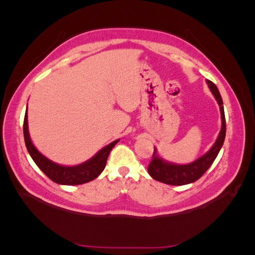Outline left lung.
<instances>
[{"label":"left lung","instance_id":"obj_1","mask_svg":"<svg viewBox=\"0 0 255 255\" xmlns=\"http://www.w3.org/2000/svg\"><path fill=\"white\" fill-rule=\"evenodd\" d=\"M208 84V88L211 93L217 101L220 115H221V129L218 134V138L216 140L207 152L200 156L197 160H195L188 164H176L173 162H169L159 156L158 151L154 148V152L152 158L153 160L150 162L148 166L149 174L154 178L155 181L162 182L169 185H186V184L193 183L202 177L204 173L207 171L210 165L213 164L215 159L217 158L219 151L223 147L225 138H226V118L224 111V103L219 91L211 81H206Z\"/></svg>","mask_w":255,"mask_h":255}]
</instances>
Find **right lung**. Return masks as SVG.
<instances>
[{
	"mask_svg": "<svg viewBox=\"0 0 255 255\" xmlns=\"http://www.w3.org/2000/svg\"><path fill=\"white\" fill-rule=\"evenodd\" d=\"M24 139L27 151L30 154L31 159L34 160L37 166L45 173V174L57 184L61 185H80L95 180L106 166V161L111 150L115 147V144L119 141V139L107 144L106 147L102 148L99 152L88 161L78 165H61L55 163L49 160L39 151L31 142V139L28 131V118H27V110L24 118Z\"/></svg>",
	"mask_w": 255,
	"mask_h": 255,
	"instance_id": "right-lung-1",
	"label": "right lung"
}]
</instances>
